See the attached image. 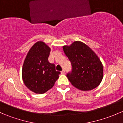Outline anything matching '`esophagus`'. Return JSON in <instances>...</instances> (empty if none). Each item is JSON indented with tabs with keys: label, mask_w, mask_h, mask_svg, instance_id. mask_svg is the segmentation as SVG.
I'll use <instances>...</instances> for the list:
<instances>
[{
	"label": "esophagus",
	"mask_w": 123,
	"mask_h": 123,
	"mask_svg": "<svg viewBox=\"0 0 123 123\" xmlns=\"http://www.w3.org/2000/svg\"><path fill=\"white\" fill-rule=\"evenodd\" d=\"M61 73L62 74H65V71L64 70V69H63V70L61 72Z\"/></svg>",
	"instance_id": "obj_1"
}]
</instances>
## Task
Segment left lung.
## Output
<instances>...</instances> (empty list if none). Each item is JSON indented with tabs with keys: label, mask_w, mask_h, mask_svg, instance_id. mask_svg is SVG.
<instances>
[{
	"label": "left lung",
	"mask_w": 123,
	"mask_h": 123,
	"mask_svg": "<svg viewBox=\"0 0 123 123\" xmlns=\"http://www.w3.org/2000/svg\"><path fill=\"white\" fill-rule=\"evenodd\" d=\"M63 50L72 65L67 74L75 87L87 91L98 86L103 78V65L96 54L85 43L75 41Z\"/></svg>",
	"instance_id": "8db88e82"
}]
</instances>
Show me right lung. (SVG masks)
I'll return each mask as SVG.
<instances>
[{
    "label": "right lung",
    "mask_w": 123,
    "mask_h": 123,
    "mask_svg": "<svg viewBox=\"0 0 123 123\" xmlns=\"http://www.w3.org/2000/svg\"><path fill=\"white\" fill-rule=\"evenodd\" d=\"M50 49L44 42H37L30 49L25 59L22 77L25 85L33 92L42 94L51 89L60 72L48 61Z\"/></svg>",
    "instance_id": "right-lung-1"
}]
</instances>
